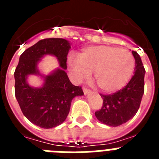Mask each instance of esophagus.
I'll use <instances>...</instances> for the list:
<instances>
[{
	"label": "esophagus",
	"instance_id": "esophagus-1",
	"mask_svg": "<svg viewBox=\"0 0 159 159\" xmlns=\"http://www.w3.org/2000/svg\"><path fill=\"white\" fill-rule=\"evenodd\" d=\"M83 91H84V93L85 94V95H87V94H88L91 92V90L88 89V88H85V87H84V88H83Z\"/></svg>",
	"mask_w": 159,
	"mask_h": 159
}]
</instances>
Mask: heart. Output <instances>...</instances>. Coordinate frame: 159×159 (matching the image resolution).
I'll return each instance as SVG.
<instances>
[{
    "instance_id": "obj_1",
    "label": "heart",
    "mask_w": 159,
    "mask_h": 159,
    "mask_svg": "<svg viewBox=\"0 0 159 159\" xmlns=\"http://www.w3.org/2000/svg\"><path fill=\"white\" fill-rule=\"evenodd\" d=\"M69 65L77 80L93 72V80L101 92L112 93L123 88L134 73V59L131 52L111 46L99 45L84 48Z\"/></svg>"
}]
</instances>
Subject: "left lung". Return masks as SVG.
<instances>
[{"label":"left lung","mask_w":159,"mask_h":159,"mask_svg":"<svg viewBox=\"0 0 159 159\" xmlns=\"http://www.w3.org/2000/svg\"><path fill=\"white\" fill-rule=\"evenodd\" d=\"M135 60L134 75L128 84L118 92L110 95L100 94L102 106L95 112L99 121L111 127H118L135 116L144 93L145 68L139 55L132 51Z\"/></svg>","instance_id":"left-lung-1"}]
</instances>
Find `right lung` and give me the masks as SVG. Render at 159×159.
<instances>
[{
  "instance_id": "1",
  "label": "right lung",
  "mask_w": 159,
  "mask_h": 159,
  "mask_svg": "<svg viewBox=\"0 0 159 159\" xmlns=\"http://www.w3.org/2000/svg\"><path fill=\"white\" fill-rule=\"evenodd\" d=\"M70 48L69 42L64 39L47 38L26 49L20 57L14 72L15 95L24 116L41 128L61 124L69 113L73 98L84 95L82 88L73 85L65 72ZM47 54L57 57L61 68L47 76L42 88H32L26 82L27 76L39 74L36 64Z\"/></svg>"
}]
</instances>
